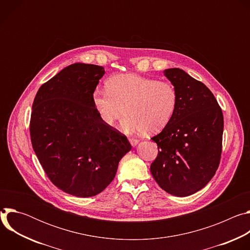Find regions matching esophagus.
<instances>
[{"instance_id": "1", "label": "esophagus", "mask_w": 250, "mask_h": 250, "mask_svg": "<svg viewBox=\"0 0 250 250\" xmlns=\"http://www.w3.org/2000/svg\"><path fill=\"white\" fill-rule=\"evenodd\" d=\"M128 140H129L130 145H131L132 146H137V144H138V142H139V140H138V139H136V138H133V137H129V138H128Z\"/></svg>"}]
</instances>
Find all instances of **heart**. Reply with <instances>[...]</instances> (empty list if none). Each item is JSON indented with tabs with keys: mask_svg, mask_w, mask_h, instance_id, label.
Returning <instances> with one entry per match:
<instances>
[{
	"mask_svg": "<svg viewBox=\"0 0 250 250\" xmlns=\"http://www.w3.org/2000/svg\"><path fill=\"white\" fill-rule=\"evenodd\" d=\"M177 90L167 81L137 74H118L106 81V89H96L93 104L106 125H113L125 112L122 125L127 131L162 130L177 106Z\"/></svg>",
	"mask_w": 250,
	"mask_h": 250,
	"instance_id": "obj_1",
	"label": "heart"
}]
</instances>
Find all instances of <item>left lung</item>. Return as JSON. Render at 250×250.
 <instances>
[{
  "label": "left lung",
  "mask_w": 250,
  "mask_h": 250,
  "mask_svg": "<svg viewBox=\"0 0 250 250\" xmlns=\"http://www.w3.org/2000/svg\"><path fill=\"white\" fill-rule=\"evenodd\" d=\"M177 90V106L169 124L151 139L158 154L150 165L165 192L187 197L203 189L221 160L224 116L215 96L179 68L164 70Z\"/></svg>",
  "instance_id": "obj_1"
}]
</instances>
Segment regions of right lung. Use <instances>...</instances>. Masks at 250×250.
Segmentation results:
<instances>
[{"label":"right lung","mask_w":250,"mask_h":250,"mask_svg":"<svg viewBox=\"0 0 250 250\" xmlns=\"http://www.w3.org/2000/svg\"><path fill=\"white\" fill-rule=\"evenodd\" d=\"M104 74L102 66L71 64L40 88L32 104L33 150L49 180L76 197L104 191L131 149L125 135L102 122L93 104Z\"/></svg>","instance_id":"1"}]
</instances>
